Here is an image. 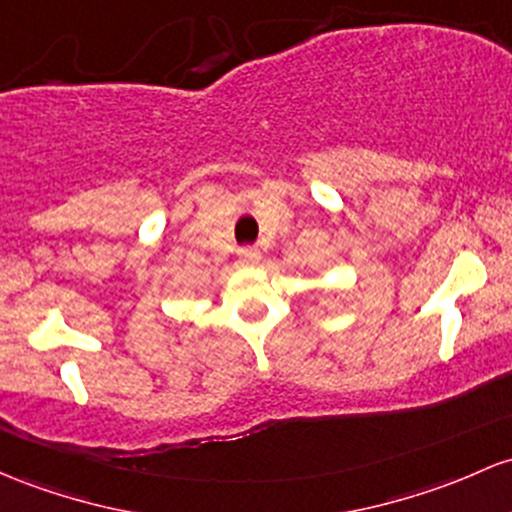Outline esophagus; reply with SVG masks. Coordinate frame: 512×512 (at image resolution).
Masks as SVG:
<instances>
[{
    "mask_svg": "<svg viewBox=\"0 0 512 512\" xmlns=\"http://www.w3.org/2000/svg\"><path fill=\"white\" fill-rule=\"evenodd\" d=\"M260 260L262 252L257 250V247H243V250H240V262H243V265H257Z\"/></svg>",
    "mask_w": 512,
    "mask_h": 512,
    "instance_id": "esophagus-1",
    "label": "esophagus"
}]
</instances>
